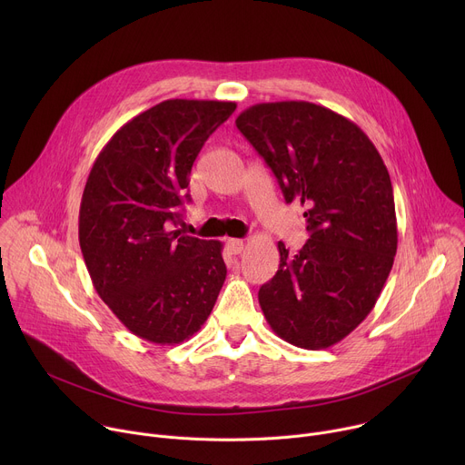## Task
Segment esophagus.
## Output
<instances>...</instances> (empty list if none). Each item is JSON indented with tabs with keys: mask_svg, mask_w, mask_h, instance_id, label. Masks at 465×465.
<instances>
[{
	"mask_svg": "<svg viewBox=\"0 0 465 465\" xmlns=\"http://www.w3.org/2000/svg\"><path fill=\"white\" fill-rule=\"evenodd\" d=\"M226 248H228V252H230V253L237 255V253H241V252H242V248H244V242H242L241 239H228V242H226Z\"/></svg>",
	"mask_w": 465,
	"mask_h": 465,
	"instance_id": "esophagus-1",
	"label": "esophagus"
}]
</instances>
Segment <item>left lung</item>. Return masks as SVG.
Returning a JSON list of instances; mask_svg holds the SVG:
<instances>
[{
  "instance_id": "left-lung-1",
  "label": "left lung",
  "mask_w": 465,
  "mask_h": 465,
  "mask_svg": "<svg viewBox=\"0 0 465 465\" xmlns=\"http://www.w3.org/2000/svg\"><path fill=\"white\" fill-rule=\"evenodd\" d=\"M272 169L285 203L305 208L303 248L280 241L276 276L259 289L274 333L292 346L325 350L370 314L397 252L388 169L364 132L307 101L261 103L235 119Z\"/></svg>"
}]
</instances>
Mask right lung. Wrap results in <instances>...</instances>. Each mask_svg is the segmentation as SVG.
I'll return each instance as SVG.
<instances>
[{
  "mask_svg": "<svg viewBox=\"0 0 465 465\" xmlns=\"http://www.w3.org/2000/svg\"><path fill=\"white\" fill-rule=\"evenodd\" d=\"M237 108L169 99L123 124L83 193L79 242L101 300L154 344H180L208 320L226 280L223 242L182 235L191 167Z\"/></svg>",
  "mask_w": 465,
  "mask_h": 465,
  "instance_id": "obj_1",
  "label": "right lung"
}]
</instances>
